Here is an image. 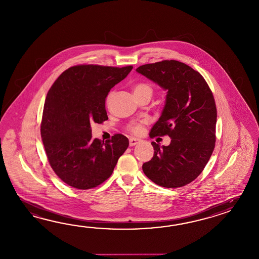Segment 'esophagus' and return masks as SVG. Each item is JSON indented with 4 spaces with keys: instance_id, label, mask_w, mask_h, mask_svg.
Returning a JSON list of instances; mask_svg holds the SVG:
<instances>
[{
    "instance_id": "obj_1",
    "label": "esophagus",
    "mask_w": 259,
    "mask_h": 259,
    "mask_svg": "<svg viewBox=\"0 0 259 259\" xmlns=\"http://www.w3.org/2000/svg\"><path fill=\"white\" fill-rule=\"evenodd\" d=\"M142 140L136 138H131L130 139V145L131 146H134V145H138L139 143H141Z\"/></svg>"
}]
</instances>
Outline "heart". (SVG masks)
Returning a JSON list of instances; mask_svg holds the SVG:
<instances>
[{"label":"heart","mask_w":259,"mask_h":259,"mask_svg":"<svg viewBox=\"0 0 259 259\" xmlns=\"http://www.w3.org/2000/svg\"><path fill=\"white\" fill-rule=\"evenodd\" d=\"M134 93H136V94H148L151 97L153 94V89H152L150 84H147V83H140V84H137L134 87ZM110 96L111 95H108L107 99H106V103H109ZM143 130H144V126H143L142 123H133V124H131L127 126V131L130 133H133V134H140L143 132Z\"/></svg>","instance_id":"b5f03b06"}]
</instances>
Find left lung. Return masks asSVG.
Instances as JSON below:
<instances>
[{"label": "left lung", "mask_w": 259, "mask_h": 259, "mask_svg": "<svg viewBox=\"0 0 259 259\" xmlns=\"http://www.w3.org/2000/svg\"><path fill=\"white\" fill-rule=\"evenodd\" d=\"M167 90L162 114L151 138L168 135V146L152 142L154 156L145 175L157 186L184 187L199 176L215 145L217 111L210 87L199 72L178 60H162L136 69Z\"/></svg>", "instance_id": "1"}]
</instances>
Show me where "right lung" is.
Here are the masks:
<instances>
[{
    "instance_id": "obj_1",
    "label": "right lung",
    "mask_w": 259,
    "mask_h": 259,
    "mask_svg": "<svg viewBox=\"0 0 259 259\" xmlns=\"http://www.w3.org/2000/svg\"><path fill=\"white\" fill-rule=\"evenodd\" d=\"M133 68L72 66L48 92L41 122L42 144L51 168L68 186L83 190L100 186L127 148L128 140L122 134L105 143L92 138L91 124L108 119L105 98Z\"/></svg>"
}]
</instances>
